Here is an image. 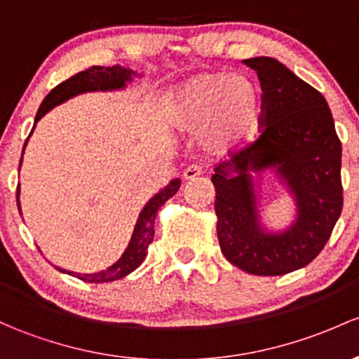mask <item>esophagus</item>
<instances>
[{"label":"esophagus","mask_w":359,"mask_h":359,"mask_svg":"<svg viewBox=\"0 0 359 359\" xmlns=\"http://www.w3.org/2000/svg\"><path fill=\"white\" fill-rule=\"evenodd\" d=\"M203 172V169L200 168V165H188L187 169H184V172H183V178L187 180V181H191V180H195V178H198L200 175H202Z\"/></svg>","instance_id":"1"}]
</instances>
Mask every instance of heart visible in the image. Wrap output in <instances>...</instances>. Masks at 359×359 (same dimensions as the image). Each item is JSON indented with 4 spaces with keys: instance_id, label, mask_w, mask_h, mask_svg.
Wrapping results in <instances>:
<instances>
[{
    "instance_id": "obj_1",
    "label": "heart",
    "mask_w": 359,
    "mask_h": 359,
    "mask_svg": "<svg viewBox=\"0 0 359 359\" xmlns=\"http://www.w3.org/2000/svg\"><path fill=\"white\" fill-rule=\"evenodd\" d=\"M165 111L178 132H202V144L209 152L229 154L255 140L262 92L246 76L198 73L176 88Z\"/></svg>"
}]
</instances>
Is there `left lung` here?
<instances>
[{
    "label": "left lung",
    "mask_w": 359,
    "mask_h": 359,
    "mask_svg": "<svg viewBox=\"0 0 359 359\" xmlns=\"http://www.w3.org/2000/svg\"><path fill=\"white\" fill-rule=\"evenodd\" d=\"M262 87L260 135L214 168L221 252L253 276H284L310 264L342 210L341 140L325 97L273 57L245 60ZM271 167L295 196L297 221L269 233L257 221L252 172Z\"/></svg>",
    "instance_id": "obj_1"
}]
</instances>
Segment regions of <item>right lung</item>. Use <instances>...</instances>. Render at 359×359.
<instances>
[{
  "mask_svg": "<svg viewBox=\"0 0 359 359\" xmlns=\"http://www.w3.org/2000/svg\"><path fill=\"white\" fill-rule=\"evenodd\" d=\"M135 73L130 68L125 67H90L86 72H80L76 75L70 76L68 80L61 82L60 86H56L49 92L48 95L42 101L39 111L36 114V123L44 116L48 111H51L53 107L57 104L68 101L73 95H79L82 92H94V90H116V88H123L126 86V82L132 80ZM34 130V128H32ZM32 133V132H30ZM30 137V135H29ZM27 145V140H25ZM24 145V150H25ZM24 157V152H22ZM22 164V163H20ZM180 180H172L164 190H161L159 194L149 200L147 205L144 207L137 219V224H135L132 240H130L128 248L125 250L121 258L116 264L111 265L109 269L95 273H73L75 277H79L80 280H86V283H111V280L121 279V277L128 276L130 272H133L138 265L144 262V258L147 257V248L154 240V224H156V215L157 210L171 198L172 195H176V191L180 190ZM18 195H20V188H17V205L20 210V203H18ZM61 272H67L63 269H57Z\"/></svg>",
  "mask_w": 359,
  "mask_h": 359,
  "instance_id": "1",
  "label": "right lung"
}]
</instances>
